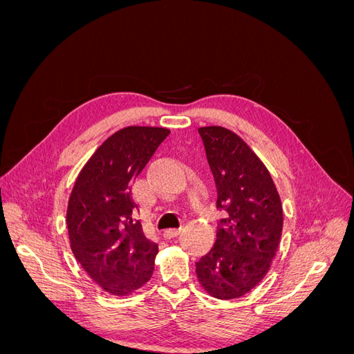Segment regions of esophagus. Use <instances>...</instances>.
Segmentation results:
<instances>
[{"label": "esophagus", "instance_id": "1", "mask_svg": "<svg viewBox=\"0 0 354 354\" xmlns=\"http://www.w3.org/2000/svg\"><path fill=\"white\" fill-rule=\"evenodd\" d=\"M180 232H181V227H178V229H167L164 232V236L167 239H173V238L177 236V234H180Z\"/></svg>", "mask_w": 354, "mask_h": 354}]
</instances>
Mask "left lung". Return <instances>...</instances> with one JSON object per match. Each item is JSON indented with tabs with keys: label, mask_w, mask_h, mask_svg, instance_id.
Listing matches in <instances>:
<instances>
[{
	"label": "left lung",
	"mask_w": 354,
	"mask_h": 354,
	"mask_svg": "<svg viewBox=\"0 0 354 354\" xmlns=\"http://www.w3.org/2000/svg\"><path fill=\"white\" fill-rule=\"evenodd\" d=\"M217 186V207L226 209L217 239L196 263L198 281L218 299L250 292L269 272L279 246L283 209L269 169L242 138L224 127H201Z\"/></svg>",
	"instance_id": "obj_1"
}]
</instances>
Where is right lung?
Here are the masks:
<instances>
[{
  "mask_svg": "<svg viewBox=\"0 0 354 354\" xmlns=\"http://www.w3.org/2000/svg\"><path fill=\"white\" fill-rule=\"evenodd\" d=\"M162 127H125L99 146L75 181L66 223L71 250L112 295L133 294L152 277L158 245L133 220V185L167 136Z\"/></svg>",
  "mask_w": 354,
  "mask_h": 354,
  "instance_id": "1",
  "label": "right lung"
}]
</instances>
